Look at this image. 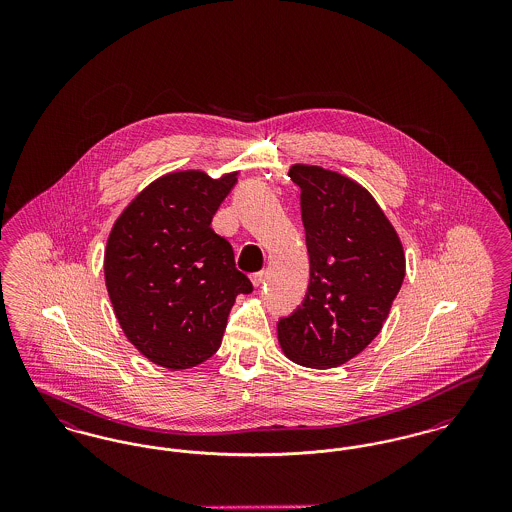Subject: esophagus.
<instances>
[{"instance_id": "esophagus-1", "label": "esophagus", "mask_w": 512, "mask_h": 512, "mask_svg": "<svg viewBox=\"0 0 512 512\" xmlns=\"http://www.w3.org/2000/svg\"><path fill=\"white\" fill-rule=\"evenodd\" d=\"M251 282H253L255 288H259V286L265 282V270H259V272L251 274Z\"/></svg>"}]
</instances>
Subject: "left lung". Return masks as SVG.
I'll list each match as a JSON object with an SVG mask.
<instances>
[{"mask_svg": "<svg viewBox=\"0 0 512 512\" xmlns=\"http://www.w3.org/2000/svg\"><path fill=\"white\" fill-rule=\"evenodd\" d=\"M311 278L301 305L278 320L293 363L332 368L374 340L405 278V255L390 220L357 182L295 165Z\"/></svg>", "mask_w": 512, "mask_h": 512, "instance_id": "8db88e82", "label": "left lung"}]
</instances>
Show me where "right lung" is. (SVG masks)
I'll return each mask as SVG.
<instances>
[{
    "mask_svg": "<svg viewBox=\"0 0 512 512\" xmlns=\"http://www.w3.org/2000/svg\"><path fill=\"white\" fill-rule=\"evenodd\" d=\"M236 182V174H167L111 230L107 292L126 338L155 365L178 370L207 361L220 347L236 295L253 292L232 245L211 228Z\"/></svg>",
    "mask_w": 512,
    "mask_h": 512,
    "instance_id": "obj_1",
    "label": "right lung"
}]
</instances>
